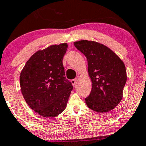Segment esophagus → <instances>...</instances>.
<instances>
[{"instance_id":"1","label":"esophagus","mask_w":146,"mask_h":146,"mask_svg":"<svg viewBox=\"0 0 146 146\" xmlns=\"http://www.w3.org/2000/svg\"><path fill=\"white\" fill-rule=\"evenodd\" d=\"M77 82H78V78H75V79H73V80H71V83L73 85H75V84L77 83Z\"/></svg>"}]
</instances>
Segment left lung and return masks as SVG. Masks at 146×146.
Returning <instances> with one entry per match:
<instances>
[{
    "label": "left lung",
    "mask_w": 146,
    "mask_h": 146,
    "mask_svg": "<svg viewBox=\"0 0 146 146\" xmlns=\"http://www.w3.org/2000/svg\"><path fill=\"white\" fill-rule=\"evenodd\" d=\"M74 45L88 61L92 89L85 98L86 105L98 113L109 112L123 98L127 80L124 64L110 48L97 42L83 40Z\"/></svg>",
    "instance_id": "1"
}]
</instances>
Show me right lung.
Here are the masks:
<instances>
[{
  "label": "right lung",
  "instance_id": "1",
  "mask_svg": "<svg viewBox=\"0 0 146 146\" xmlns=\"http://www.w3.org/2000/svg\"><path fill=\"white\" fill-rule=\"evenodd\" d=\"M67 47L66 43H62L39 50L21 73L23 98L31 109L42 117H54L63 112L73 90L62 64Z\"/></svg>",
  "mask_w": 146,
  "mask_h": 146
}]
</instances>
